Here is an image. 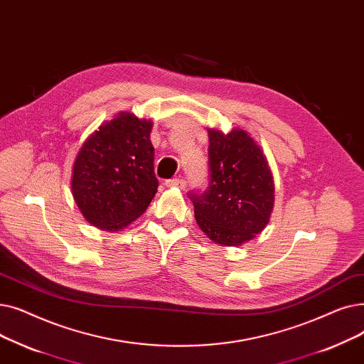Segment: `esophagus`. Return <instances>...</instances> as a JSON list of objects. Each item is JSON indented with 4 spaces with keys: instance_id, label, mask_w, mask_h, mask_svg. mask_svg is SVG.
Listing matches in <instances>:
<instances>
[{
    "instance_id": "esophagus-1",
    "label": "esophagus",
    "mask_w": 364,
    "mask_h": 364,
    "mask_svg": "<svg viewBox=\"0 0 364 364\" xmlns=\"http://www.w3.org/2000/svg\"><path fill=\"white\" fill-rule=\"evenodd\" d=\"M166 186H176V188H185L186 182L182 178H173L166 181Z\"/></svg>"
}]
</instances>
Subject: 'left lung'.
Segmentation results:
<instances>
[{"label": "left lung", "instance_id": "left-lung-1", "mask_svg": "<svg viewBox=\"0 0 364 364\" xmlns=\"http://www.w3.org/2000/svg\"><path fill=\"white\" fill-rule=\"evenodd\" d=\"M209 186L191 191L201 231L222 246H240L261 232L274 205L267 159L245 132L209 130Z\"/></svg>", "mask_w": 364, "mask_h": 364}]
</instances>
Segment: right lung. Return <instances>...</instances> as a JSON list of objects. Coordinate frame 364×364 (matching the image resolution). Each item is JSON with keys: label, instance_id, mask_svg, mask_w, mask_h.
Returning <instances> with one entry per match:
<instances>
[{"label": "right lung", "instance_id": "obj_1", "mask_svg": "<svg viewBox=\"0 0 364 364\" xmlns=\"http://www.w3.org/2000/svg\"><path fill=\"white\" fill-rule=\"evenodd\" d=\"M151 129V121L121 112L81 146L73 168V196L95 227L117 231L148 209L159 188Z\"/></svg>", "mask_w": 364, "mask_h": 364}]
</instances>
